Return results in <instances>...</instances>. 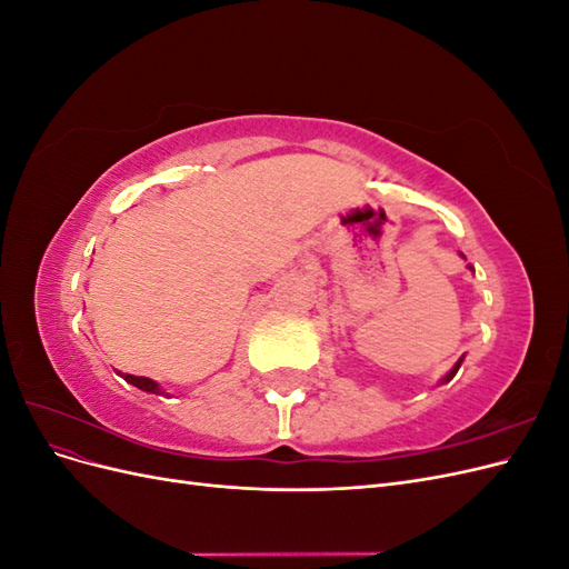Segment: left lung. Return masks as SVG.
I'll use <instances>...</instances> for the list:
<instances>
[{
  "mask_svg": "<svg viewBox=\"0 0 569 569\" xmlns=\"http://www.w3.org/2000/svg\"><path fill=\"white\" fill-rule=\"evenodd\" d=\"M460 363H462V358H460V360H458V363H456V366H453V370H451V372H449V375H446V377H443V382H449V380H453V375H456V372H458V368H460Z\"/></svg>",
  "mask_w": 569,
  "mask_h": 569,
  "instance_id": "left-lung-1",
  "label": "left lung"
}]
</instances>
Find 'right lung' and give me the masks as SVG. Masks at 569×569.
Listing matches in <instances>:
<instances>
[{
    "instance_id": "add662e5",
    "label": "right lung",
    "mask_w": 569,
    "mask_h": 569,
    "mask_svg": "<svg viewBox=\"0 0 569 569\" xmlns=\"http://www.w3.org/2000/svg\"><path fill=\"white\" fill-rule=\"evenodd\" d=\"M123 380H126V382H130V385H134L137 389H144V391H151V393H161L159 385L153 382V380H149V377H134V375H123Z\"/></svg>"
}]
</instances>
